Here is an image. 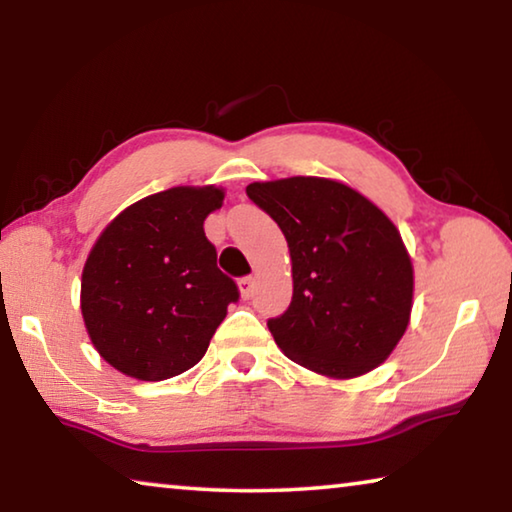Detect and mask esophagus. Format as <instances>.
<instances>
[{
  "label": "esophagus",
  "mask_w": 512,
  "mask_h": 512,
  "mask_svg": "<svg viewBox=\"0 0 512 512\" xmlns=\"http://www.w3.org/2000/svg\"><path fill=\"white\" fill-rule=\"evenodd\" d=\"M237 285H239V294H241L243 300L253 298V294H255V278H241Z\"/></svg>",
  "instance_id": "esophagus-1"
}]
</instances>
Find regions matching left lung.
<instances>
[{
	"mask_svg": "<svg viewBox=\"0 0 512 512\" xmlns=\"http://www.w3.org/2000/svg\"><path fill=\"white\" fill-rule=\"evenodd\" d=\"M246 193L289 246L294 298L269 319L280 351L335 380L383 364L408 328L415 294L396 225L360 191L328 177L253 182Z\"/></svg>",
	"mask_w": 512,
	"mask_h": 512,
	"instance_id": "8db88e82",
	"label": "left lung"
}]
</instances>
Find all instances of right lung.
Instances as JSON below:
<instances>
[{
	"label": "right lung",
	"instance_id": "right-lung-1",
	"mask_svg": "<svg viewBox=\"0 0 512 512\" xmlns=\"http://www.w3.org/2000/svg\"><path fill=\"white\" fill-rule=\"evenodd\" d=\"M221 186H173L123 209L81 273V316L95 351L136 380L180 376L202 360L239 298L216 266L205 218Z\"/></svg>",
	"mask_w": 512,
	"mask_h": 512
}]
</instances>
